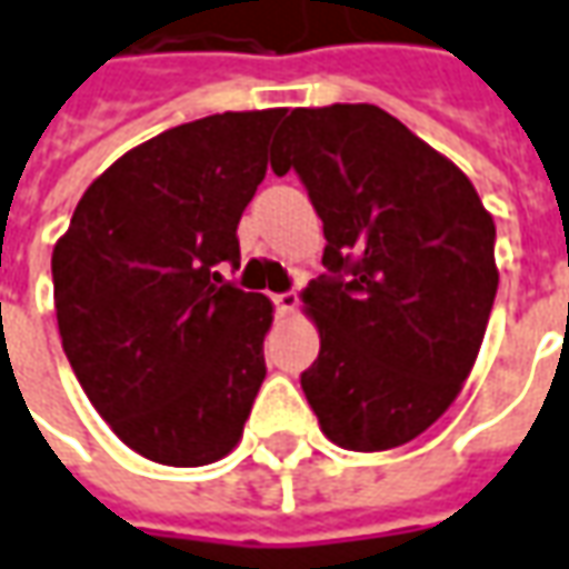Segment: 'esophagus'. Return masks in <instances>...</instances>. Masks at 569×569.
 Instances as JSON below:
<instances>
[{"label":"esophagus","instance_id":"esophagus-1","mask_svg":"<svg viewBox=\"0 0 569 569\" xmlns=\"http://www.w3.org/2000/svg\"><path fill=\"white\" fill-rule=\"evenodd\" d=\"M273 308H277L280 315H292V311L299 308V292H292V289H289V292H277V296H273Z\"/></svg>","mask_w":569,"mask_h":569}]
</instances>
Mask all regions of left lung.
Masks as SVG:
<instances>
[{
	"label": "left lung",
	"mask_w": 569,
	"mask_h": 569,
	"mask_svg": "<svg viewBox=\"0 0 569 569\" xmlns=\"http://www.w3.org/2000/svg\"><path fill=\"white\" fill-rule=\"evenodd\" d=\"M270 167L323 223L327 273L302 292L321 352L302 390L359 453L419 438L469 378L498 296L495 220L472 182L371 103L292 109Z\"/></svg>",
	"instance_id": "1"
}]
</instances>
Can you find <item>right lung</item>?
<instances>
[{
	"mask_svg": "<svg viewBox=\"0 0 569 569\" xmlns=\"http://www.w3.org/2000/svg\"><path fill=\"white\" fill-rule=\"evenodd\" d=\"M283 109L217 112L128 150L52 248L59 337L93 409L163 466L239 443L264 383L273 305L220 277Z\"/></svg>",
	"mask_w": 569,
	"mask_h": 569,
	"instance_id": "right-lung-1",
	"label": "right lung"
}]
</instances>
